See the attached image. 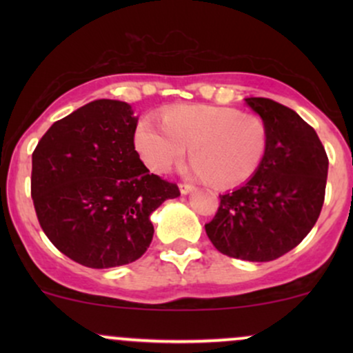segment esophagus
<instances>
[{
	"instance_id": "obj_1",
	"label": "esophagus",
	"mask_w": 353,
	"mask_h": 353,
	"mask_svg": "<svg viewBox=\"0 0 353 353\" xmlns=\"http://www.w3.org/2000/svg\"><path fill=\"white\" fill-rule=\"evenodd\" d=\"M179 189H181L182 194H189V192H192V190L196 188H194L192 184H189V182H182V184L179 185Z\"/></svg>"
}]
</instances>
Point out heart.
Instances as JSON below:
<instances>
[{
	"instance_id": "1",
	"label": "heart",
	"mask_w": 353,
	"mask_h": 353,
	"mask_svg": "<svg viewBox=\"0 0 353 353\" xmlns=\"http://www.w3.org/2000/svg\"><path fill=\"white\" fill-rule=\"evenodd\" d=\"M136 149L149 169L168 172L189 148L194 172L221 188L244 184L261 168L267 129L261 117L232 108L179 106L165 111L163 125L144 117L134 134Z\"/></svg>"
}]
</instances>
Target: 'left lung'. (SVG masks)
Masks as SVG:
<instances>
[{
    "label": "left lung",
    "instance_id": "1",
    "mask_svg": "<svg viewBox=\"0 0 353 353\" xmlns=\"http://www.w3.org/2000/svg\"><path fill=\"white\" fill-rule=\"evenodd\" d=\"M245 103L265 124L264 161L242 188L219 196L205 232L224 255L269 262L301 244L317 222L329 157L314 128L290 108L267 98Z\"/></svg>",
    "mask_w": 353,
    "mask_h": 353
}]
</instances>
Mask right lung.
Listing matches in <instances>:
<instances>
[{
    "instance_id": "1",
    "label": "right lung",
    "mask_w": 353,
    "mask_h": 353,
    "mask_svg": "<svg viewBox=\"0 0 353 353\" xmlns=\"http://www.w3.org/2000/svg\"><path fill=\"white\" fill-rule=\"evenodd\" d=\"M137 117L98 99L56 121L33 152L31 197L52 245L91 269L134 262L148 250L151 214L181 196L149 172L134 148Z\"/></svg>"
}]
</instances>
